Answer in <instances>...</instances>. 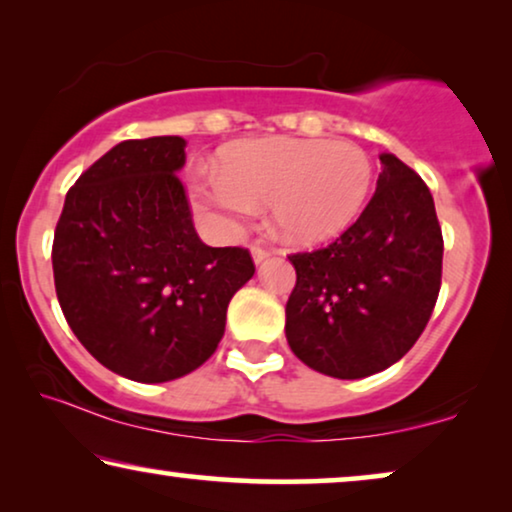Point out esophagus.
I'll return each mask as SVG.
<instances>
[{
    "mask_svg": "<svg viewBox=\"0 0 512 512\" xmlns=\"http://www.w3.org/2000/svg\"><path fill=\"white\" fill-rule=\"evenodd\" d=\"M250 253H253V262L255 264H262L264 262V259H269V250H264V248H259V246H255L253 250H250Z\"/></svg>",
    "mask_w": 512,
    "mask_h": 512,
    "instance_id": "34e87169",
    "label": "esophagus"
}]
</instances>
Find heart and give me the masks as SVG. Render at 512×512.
<instances>
[{
	"instance_id": "obj_1",
	"label": "heart",
	"mask_w": 512,
	"mask_h": 512,
	"mask_svg": "<svg viewBox=\"0 0 512 512\" xmlns=\"http://www.w3.org/2000/svg\"><path fill=\"white\" fill-rule=\"evenodd\" d=\"M373 164L350 141L259 139L222 155L220 171L192 181V204L213 232L239 239L259 206L287 241L315 246L364 211Z\"/></svg>"
}]
</instances>
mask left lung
<instances>
[{"label":"left lung","mask_w":512,"mask_h":512,"mask_svg":"<svg viewBox=\"0 0 512 512\" xmlns=\"http://www.w3.org/2000/svg\"><path fill=\"white\" fill-rule=\"evenodd\" d=\"M376 194L327 248L292 255L285 336L313 371L355 380L385 371L427 327L441 290L434 197L397 155L380 153Z\"/></svg>","instance_id":"obj_1"}]
</instances>
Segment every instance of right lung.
<instances>
[{
    "label": "right lung",
    "instance_id": "add662e5",
    "mask_svg": "<svg viewBox=\"0 0 512 512\" xmlns=\"http://www.w3.org/2000/svg\"><path fill=\"white\" fill-rule=\"evenodd\" d=\"M183 164V136L118 143L67 192L55 229L64 318L99 364L136 383L199 369L255 273L248 250L211 248L194 232Z\"/></svg>",
    "mask_w": 512,
    "mask_h": 512
}]
</instances>
